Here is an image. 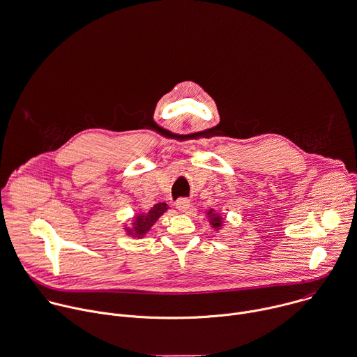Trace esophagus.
<instances>
[{
	"mask_svg": "<svg viewBox=\"0 0 357 357\" xmlns=\"http://www.w3.org/2000/svg\"><path fill=\"white\" fill-rule=\"evenodd\" d=\"M190 201L188 199H185V198H183V199H178L177 202H176V208L180 211V212H183V213H187L188 211H190Z\"/></svg>",
	"mask_w": 357,
	"mask_h": 357,
	"instance_id": "esophagus-1",
	"label": "esophagus"
}]
</instances>
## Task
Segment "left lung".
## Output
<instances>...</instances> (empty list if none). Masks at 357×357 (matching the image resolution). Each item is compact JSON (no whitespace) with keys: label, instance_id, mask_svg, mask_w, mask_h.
Segmentation results:
<instances>
[{"label":"left lung","instance_id":"left-lung-1","mask_svg":"<svg viewBox=\"0 0 357 357\" xmlns=\"http://www.w3.org/2000/svg\"><path fill=\"white\" fill-rule=\"evenodd\" d=\"M209 216H211V222H212V226L215 227V229H218V227H220L222 226V218L220 216H213V213H212V211H209V213H208Z\"/></svg>","mask_w":357,"mask_h":357}]
</instances>
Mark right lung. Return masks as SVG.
<instances>
[{"label":"right lung","instance_id":"obj_1","mask_svg":"<svg viewBox=\"0 0 357 357\" xmlns=\"http://www.w3.org/2000/svg\"><path fill=\"white\" fill-rule=\"evenodd\" d=\"M167 205L165 202L156 204L153 208H151L146 213L138 215L132 223V229H126L127 233L132 237H142L146 234V231L153 226V223L167 211Z\"/></svg>","mask_w":357,"mask_h":357}]
</instances>
